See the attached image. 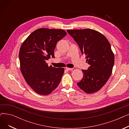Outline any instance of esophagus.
Wrapping results in <instances>:
<instances>
[{"instance_id": "1", "label": "esophagus", "mask_w": 129, "mask_h": 129, "mask_svg": "<svg viewBox=\"0 0 129 129\" xmlns=\"http://www.w3.org/2000/svg\"><path fill=\"white\" fill-rule=\"evenodd\" d=\"M66 70H67V71H71V70H73V69H72V68H69V67H66Z\"/></svg>"}]
</instances>
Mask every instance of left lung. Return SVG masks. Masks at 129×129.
Instances as JSON below:
<instances>
[{
	"label": "left lung",
	"mask_w": 129,
	"mask_h": 129,
	"mask_svg": "<svg viewBox=\"0 0 129 129\" xmlns=\"http://www.w3.org/2000/svg\"><path fill=\"white\" fill-rule=\"evenodd\" d=\"M78 44L81 52L85 54L90 65L82 71L83 79L77 84L87 93L99 91L110 77L114 55L107 39L99 32L90 29L67 30Z\"/></svg>",
	"instance_id": "8db88e82"
}]
</instances>
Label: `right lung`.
Returning <instances> with one entry per match:
<instances>
[{
    "mask_svg": "<svg viewBox=\"0 0 129 129\" xmlns=\"http://www.w3.org/2000/svg\"><path fill=\"white\" fill-rule=\"evenodd\" d=\"M67 35L62 29L40 28L31 33L20 47V71L25 80L36 93H51L59 84L63 68L48 66L46 60L54 57L57 42Z\"/></svg>",
    "mask_w": 129,
    "mask_h": 129,
    "instance_id": "right-lung-1",
    "label": "right lung"
}]
</instances>
